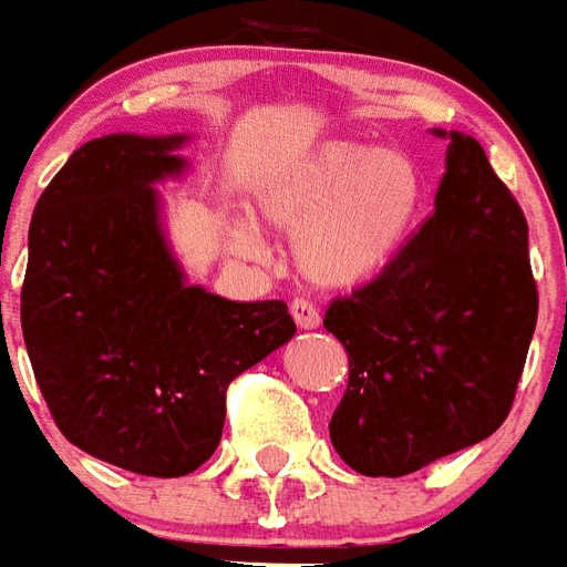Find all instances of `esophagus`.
Returning a JSON list of instances; mask_svg holds the SVG:
<instances>
[{
    "instance_id": "obj_1",
    "label": "esophagus",
    "mask_w": 567,
    "mask_h": 567,
    "mask_svg": "<svg viewBox=\"0 0 567 567\" xmlns=\"http://www.w3.org/2000/svg\"><path fill=\"white\" fill-rule=\"evenodd\" d=\"M290 315L296 320V327L299 329H317L320 327V311H317L315 305L305 302V299H296L290 305Z\"/></svg>"
}]
</instances>
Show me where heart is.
I'll return each mask as SVG.
<instances>
[{
    "label": "heart",
    "mask_w": 567,
    "mask_h": 567,
    "mask_svg": "<svg viewBox=\"0 0 567 567\" xmlns=\"http://www.w3.org/2000/svg\"><path fill=\"white\" fill-rule=\"evenodd\" d=\"M421 164L403 148L327 140L252 188V213L292 235V265L317 290L348 292L379 280L403 256L424 210ZM231 252L262 259L250 219L226 228Z\"/></svg>",
    "instance_id": "obj_1"
}]
</instances>
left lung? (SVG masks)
<instances>
[{
    "instance_id": "1",
    "label": "left lung",
    "mask_w": 567,
    "mask_h": 567,
    "mask_svg": "<svg viewBox=\"0 0 567 567\" xmlns=\"http://www.w3.org/2000/svg\"><path fill=\"white\" fill-rule=\"evenodd\" d=\"M449 140L433 216L379 280L329 305L351 360L329 421L363 476H405L504 424L537 323L528 223L470 134Z\"/></svg>"
}]
</instances>
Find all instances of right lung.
Instances as JSON below:
<instances>
[{"mask_svg": "<svg viewBox=\"0 0 567 567\" xmlns=\"http://www.w3.org/2000/svg\"><path fill=\"white\" fill-rule=\"evenodd\" d=\"M188 134H106L42 192L20 327L60 433L143 476H186L216 452L226 388L296 336L287 305L188 284L162 186L188 174Z\"/></svg>", "mask_w": 567, "mask_h": 567, "instance_id": "add662e5", "label": "right lung"}]
</instances>
